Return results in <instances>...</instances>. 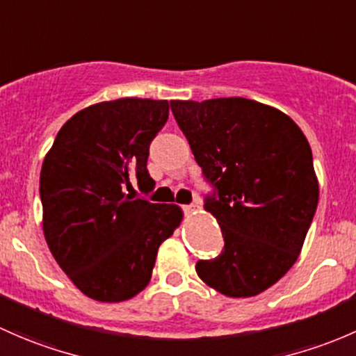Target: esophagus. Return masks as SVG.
Wrapping results in <instances>:
<instances>
[{
    "label": "esophagus",
    "mask_w": 356,
    "mask_h": 356,
    "mask_svg": "<svg viewBox=\"0 0 356 356\" xmlns=\"http://www.w3.org/2000/svg\"><path fill=\"white\" fill-rule=\"evenodd\" d=\"M183 209H185L186 212H193L199 209V202H193V204H188V205H183Z\"/></svg>",
    "instance_id": "34e87169"
}]
</instances>
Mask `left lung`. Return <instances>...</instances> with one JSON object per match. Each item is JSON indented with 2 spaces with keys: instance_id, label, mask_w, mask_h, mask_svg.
I'll return each mask as SVG.
<instances>
[{
  "instance_id": "left-lung-1",
  "label": "left lung",
  "mask_w": 356,
  "mask_h": 356,
  "mask_svg": "<svg viewBox=\"0 0 356 356\" xmlns=\"http://www.w3.org/2000/svg\"><path fill=\"white\" fill-rule=\"evenodd\" d=\"M170 104L204 178L216 188L204 209L225 238L221 255L199 260L197 274L232 298L259 295L296 262L317 209L309 140L288 115L252 99Z\"/></svg>"
}]
</instances>
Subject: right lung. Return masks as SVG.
Returning a JSON list of instances; mask_svg holds the SVG:
<instances>
[{
	"label": "right lung",
	"mask_w": 356,
	"mask_h": 356,
	"mask_svg": "<svg viewBox=\"0 0 356 356\" xmlns=\"http://www.w3.org/2000/svg\"><path fill=\"white\" fill-rule=\"evenodd\" d=\"M170 102L123 97L97 102L61 127L46 154L39 192L42 229L58 266L89 298L118 303L149 284L159 245L183 219L177 204H151L149 145Z\"/></svg>",
	"instance_id": "1"
}]
</instances>
